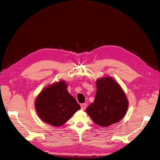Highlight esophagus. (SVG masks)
Masks as SVG:
<instances>
[{
  "mask_svg": "<svg viewBox=\"0 0 160 160\" xmlns=\"http://www.w3.org/2000/svg\"><path fill=\"white\" fill-rule=\"evenodd\" d=\"M80 107H81L82 109L85 110L86 107H87V104H86V103H82V104H80Z\"/></svg>",
  "mask_w": 160,
  "mask_h": 160,
  "instance_id": "esophagus-1",
  "label": "esophagus"
}]
</instances>
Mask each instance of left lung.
Segmentation results:
<instances>
[{
	"mask_svg": "<svg viewBox=\"0 0 160 160\" xmlns=\"http://www.w3.org/2000/svg\"><path fill=\"white\" fill-rule=\"evenodd\" d=\"M95 101L87 109V112L95 124L108 126L122 120L127 112L128 102L125 93L111 77L97 80Z\"/></svg>",
	"mask_w": 160,
	"mask_h": 160,
	"instance_id": "8db88e82",
	"label": "left lung"
}]
</instances>
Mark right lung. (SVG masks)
Instances as JSON below:
<instances>
[{
  "instance_id": "obj_1",
  "label": "right lung",
  "mask_w": 160,
  "mask_h": 160,
  "mask_svg": "<svg viewBox=\"0 0 160 160\" xmlns=\"http://www.w3.org/2000/svg\"><path fill=\"white\" fill-rule=\"evenodd\" d=\"M64 81L44 88L36 99L35 108L40 119L51 126L64 124L80 106L67 91Z\"/></svg>"
}]
</instances>
